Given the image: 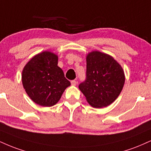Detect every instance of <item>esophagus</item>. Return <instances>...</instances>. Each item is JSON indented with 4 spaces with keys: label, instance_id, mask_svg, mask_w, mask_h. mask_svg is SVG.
<instances>
[{
    "label": "esophagus",
    "instance_id": "34e87169",
    "mask_svg": "<svg viewBox=\"0 0 151 151\" xmlns=\"http://www.w3.org/2000/svg\"><path fill=\"white\" fill-rule=\"evenodd\" d=\"M71 84H72V86H76V84H77V81H76V80L71 81Z\"/></svg>",
    "mask_w": 151,
    "mask_h": 151
}]
</instances>
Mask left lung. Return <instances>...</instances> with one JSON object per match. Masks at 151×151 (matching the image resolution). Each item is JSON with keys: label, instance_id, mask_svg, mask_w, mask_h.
<instances>
[{"label": "left lung", "instance_id": "8db88e82", "mask_svg": "<svg viewBox=\"0 0 151 151\" xmlns=\"http://www.w3.org/2000/svg\"><path fill=\"white\" fill-rule=\"evenodd\" d=\"M124 82V70L112 56L98 50L87 54L86 79L79 88L93 108H105L113 103Z\"/></svg>", "mask_w": 151, "mask_h": 151}]
</instances>
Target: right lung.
<instances>
[{
  "label": "right lung",
  "mask_w": 151,
  "mask_h": 151,
  "mask_svg": "<svg viewBox=\"0 0 151 151\" xmlns=\"http://www.w3.org/2000/svg\"><path fill=\"white\" fill-rule=\"evenodd\" d=\"M58 56L43 51L36 54L25 65L22 81L25 91L34 103L43 107L55 105L70 82L58 66Z\"/></svg>",
  "instance_id": "right-lung-1"
}]
</instances>
